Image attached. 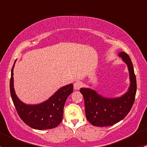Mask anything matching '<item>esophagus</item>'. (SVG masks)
Instances as JSON below:
<instances>
[{
    "instance_id": "1",
    "label": "esophagus",
    "mask_w": 147,
    "mask_h": 147,
    "mask_svg": "<svg viewBox=\"0 0 147 147\" xmlns=\"http://www.w3.org/2000/svg\"><path fill=\"white\" fill-rule=\"evenodd\" d=\"M82 87V83L80 81H76L74 83V89L76 90H80Z\"/></svg>"
}]
</instances>
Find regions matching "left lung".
<instances>
[{"label":"left lung","mask_w":147,"mask_h":147,"mask_svg":"<svg viewBox=\"0 0 147 147\" xmlns=\"http://www.w3.org/2000/svg\"><path fill=\"white\" fill-rule=\"evenodd\" d=\"M127 63L129 72L130 84L128 92L121 97L108 99L102 97L95 91L89 88H81L84 100L87 119L96 127L112 126L124 119L134 104L137 92V80L129 56L124 52L119 54Z\"/></svg>","instance_id":"1"}]
</instances>
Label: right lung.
<instances>
[{"label":"right lung","instance_id":"add662e5","mask_svg":"<svg viewBox=\"0 0 147 147\" xmlns=\"http://www.w3.org/2000/svg\"><path fill=\"white\" fill-rule=\"evenodd\" d=\"M16 62V61H15ZM13 65L10 80V91L16 111L20 119L35 129H49L57 127L63 120V109L68 96L73 92V84L61 87L48 100L36 105H27L16 96L13 87Z\"/></svg>","mask_w":147,"mask_h":147}]
</instances>
